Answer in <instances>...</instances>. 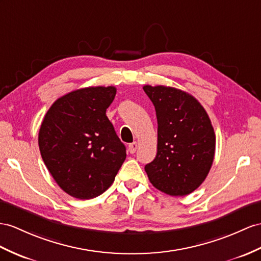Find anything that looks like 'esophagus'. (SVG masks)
I'll return each instance as SVG.
<instances>
[{
    "mask_svg": "<svg viewBox=\"0 0 261 261\" xmlns=\"http://www.w3.org/2000/svg\"><path fill=\"white\" fill-rule=\"evenodd\" d=\"M137 148H138V144L136 142L128 145V151L130 152V154H134V152H136Z\"/></svg>",
    "mask_w": 261,
    "mask_h": 261,
    "instance_id": "1",
    "label": "esophagus"
}]
</instances>
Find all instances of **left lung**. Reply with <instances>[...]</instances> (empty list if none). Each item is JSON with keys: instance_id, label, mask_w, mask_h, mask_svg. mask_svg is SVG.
Masks as SVG:
<instances>
[{"instance_id": "8db88e82", "label": "left lung", "mask_w": 261, "mask_h": 261, "mask_svg": "<svg viewBox=\"0 0 261 261\" xmlns=\"http://www.w3.org/2000/svg\"><path fill=\"white\" fill-rule=\"evenodd\" d=\"M155 106L157 154L145 166L149 181L170 196L198 188L212 168L216 136L204 107L192 95L167 86L145 85Z\"/></svg>"}]
</instances>
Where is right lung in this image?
<instances>
[{"label":"right lung","instance_id":"right-lung-1","mask_svg":"<svg viewBox=\"0 0 261 261\" xmlns=\"http://www.w3.org/2000/svg\"><path fill=\"white\" fill-rule=\"evenodd\" d=\"M114 86L85 87L56 99L39 132L43 162L64 192L91 199L109 188L126 158L106 110Z\"/></svg>","mask_w":261,"mask_h":261}]
</instances>
